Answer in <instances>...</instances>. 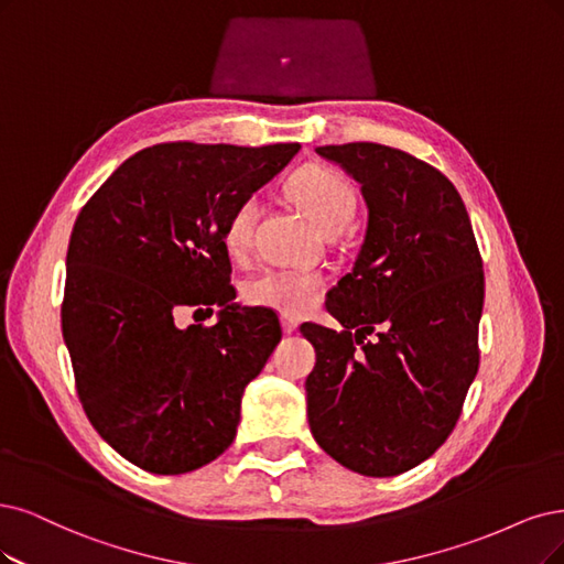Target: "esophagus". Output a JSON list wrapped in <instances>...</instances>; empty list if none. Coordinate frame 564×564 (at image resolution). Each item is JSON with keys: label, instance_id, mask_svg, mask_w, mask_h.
I'll return each instance as SVG.
<instances>
[{"label": "esophagus", "instance_id": "1", "mask_svg": "<svg viewBox=\"0 0 564 564\" xmlns=\"http://www.w3.org/2000/svg\"><path fill=\"white\" fill-rule=\"evenodd\" d=\"M281 323H283V332H285V335H293V332L300 327V321H297L295 316H288V314L281 316Z\"/></svg>", "mask_w": 564, "mask_h": 564}]
</instances>
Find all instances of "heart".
I'll return each mask as SVG.
<instances>
[{
    "label": "heart",
    "instance_id": "obj_1",
    "mask_svg": "<svg viewBox=\"0 0 564 564\" xmlns=\"http://www.w3.org/2000/svg\"><path fill=\"white\" fill-rule=\"evenodd\" d=\"M288 195L316 223L323 235L335 237L350 223L358 206V191L344 174L329 166H304L288 181ZM260 218V199H241L225 225V243L232 253H241L253 239ZM323 290V276L304 267H267L250 276L246 297L253 304L274 306L288 314H300L316 304Z\"/></svg>",
    "mask_w": 564,
    "mask_h": 564
}]
</instances>
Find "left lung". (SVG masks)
I'll return each mask as SVG.
<instances>
[{
	"instance_id": "1",
	"label": "left lung",
	"mask_w": 564,
	"mask_h": 564,
	"mask_svg": "<svg viewBox=\"0 0 564 564\" xmlns=\"http://www.w3.org/2000/svg\"><path fill=\"white\" fill-rule=\"evenodd\" d=\"M360 183L367 232L327 293L344 329L304 323L316 348L306 379L311 434L365 476H398L440 448L478 371L484 262L455 185L381 143L318 145Z\"/></svg>"
}]
</instances>
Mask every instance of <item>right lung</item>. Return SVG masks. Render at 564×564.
<instances>
[{
	"instance_id": "1",
	"label": "right lung",
	"mask_w": 564,
	"mask_h": 564,
	"mask_svg": "<svg viewBox=\"0 0 564 564\" xmlns=\"http://www.w3.org/2000/svg\"><path fill=\"white\" fill-rule=\"evenodd\" d=\"M300 149L158 143L124 160L80 208L62 337L83 411L132 465L185 474L235 442L243 390L281 325L274 311L235 304L225 225ZM187 305H220L219 323L176 328Z\"/></svg>"
}]
</instances>
